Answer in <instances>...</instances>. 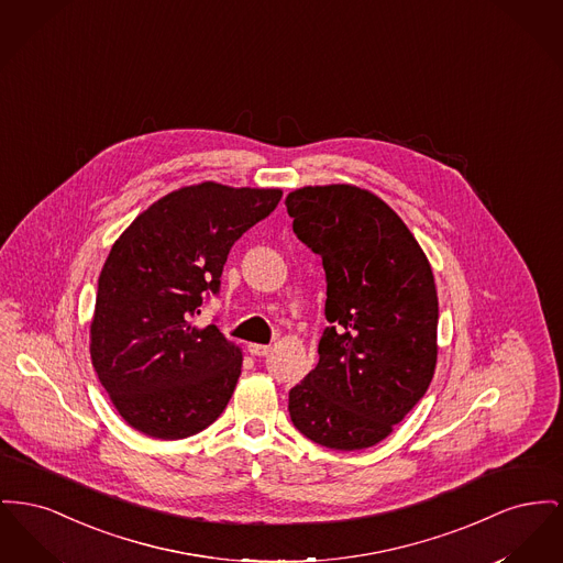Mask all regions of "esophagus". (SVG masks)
<instances>
[{
  "mask_svg": "<svg viewBox=\"0 0 563 563\" xmlns=\"http://www.w3.org/2000/svg\"><path fill=\"white\" fill-rule=\"evenodd\" d=\"M269 351H272V349H269L267 344H255V342L249 344V353L255 355V357H265V355H269Z\"/></svg>",
  "mask_w": 563,
  "mask_h": 563,
  "instance_id": "1",
  "label": "esophagus"
}]
</instances>
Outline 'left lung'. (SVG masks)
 Instances as JSON below:
<instances>
[{
  "mask_svg": "<svg viewBox=\"0 0 563 563\" xmlns=\"http://www.w3.org/2000/svg\"><path fill=\"white\" fill-rule=\"evenodd\" d=\"M299 240L323 260L328 299L319 364L289 391L308 440L360 451L387 438L435 369L438 296L415 235L374 194L303 187L287 199Z\"/></svg>",
  "mask_w": 563,
  "mask_h": 563,
  "instance_id": "left-lung-1",
  "label": "left lung"
}]
</instances>
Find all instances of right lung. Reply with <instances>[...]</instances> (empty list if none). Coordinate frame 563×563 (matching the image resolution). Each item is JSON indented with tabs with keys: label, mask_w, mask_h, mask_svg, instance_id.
<instances>
[{
	"label": "right lung",
	"mask_w": 563,
	"mask_h": 563,
	"mask_svg": "<svg viewBox=\"0 0 563 563\" xmlns=\"http://www.w3.org/2000/svg\"><path fill=\"white\" fill-rule=\"evenodd\" d=\"M280 198V189L183 187L112 244L98 280L91 360L133 430L180 440L225 410L242 353L214 323L196 328L191 319L206 296L219 294L233 242Z\"/></svg>",
	"instance_id": "add662e5"
}]
</instances>
